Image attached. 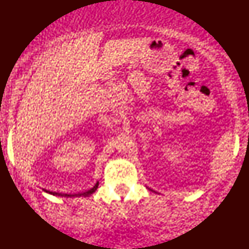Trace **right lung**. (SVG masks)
<instances>
[{
	"mask_svg": "<svg viewBox=\"0 0 249 249\" xmlns=\"http://www.w3.org/2000/svg\"><path fill=\"white\" fill-rule=\"evenodd\" d=\"M97 186H99V182H96L95 184V186H94L93 188H90L89 191H87V192H85V193H83V194H78L80 196V195H84V196H88V195H90V194H93L94 192L96 191V188H97ZM48 193H50V194H53V195H61V196H71L70 194H58V193H55V192H48Z\"/></svg>",
	"mask_w": 249,
	"mask_h": 249,
	"instance_id": "right-lung-1",
	"label": "right lung"
}]
</instances>
